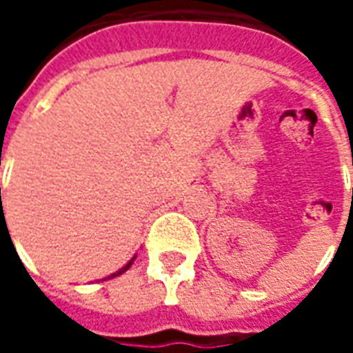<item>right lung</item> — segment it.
<instances>
[{
  "mask_svg": "<svg viewBox=\"0 0 353 353\" xmlns=\"http://www.w3.org/2000/svg\"><path fill=\"white\" fill-rule=\"evenodd\" d=\"M134 259H136V255H134V257H132V259L128 261V263H126V265H124L123 268H119V270H117V272L109 274L108 278H101V281H105V280H111V278H117V276H121V274H123V272H126V270H128V268H130V266H132V263H134Z\"/></svg>",
  "mask_w": 353,
  "mask_h": 353,
  "instance_id": "right-lung-1",
  "label": "right lung"
}]
</instances>
